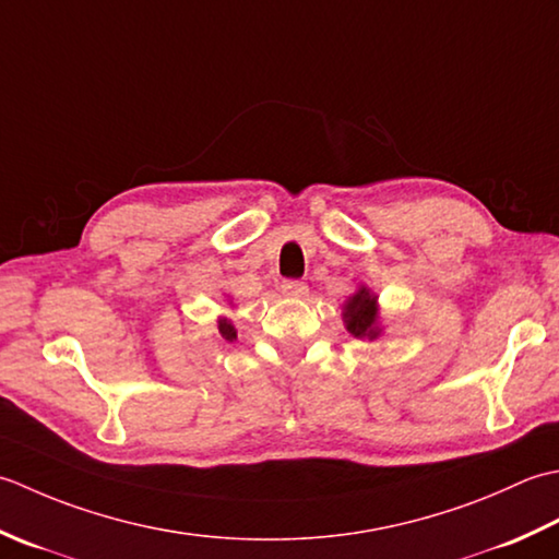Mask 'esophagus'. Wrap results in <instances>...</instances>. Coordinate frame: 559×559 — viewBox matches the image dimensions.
Segmentation results:
<instances>
[{"instance_id":"34e87169","label":"esophagus","mask_w":559,"mask_h":559,"mask_svg":"<svg viewBox=\"0 0 559 559\" xmlns=\"http://www.w3.org/2000/svg\"><path fill=\"white\" fill-rule=\"evenodd\" d=\"M282 292L287 296H294V299H304V296L309 294V287H306V282H301V280H284Z\"/></svg>"}]
</instances>
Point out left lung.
<instances>
[{"label":"left lung","mask_w":559,"mask_h":559,"mask_svg":"<svg viewBox=\"0 0 559 559\" xmlns=\"http://www.w3.org/2000/svg\"><path fill=\"white\" fill-rule=\"evenodd\" d=\"M347 330L355 337H376L379 328H376V296L369 289H359L345 306Z\"/></svg>","instance_id":"left-lung-1"}]
</instances>
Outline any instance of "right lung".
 <instances>
[{"label":"right lung","instance_id":"add662e5","mask_svg":"<svg viewBox=\"0 0 559 559\" xmlns=\"http://www.w3.org/2000/svg\"><path fill=\"white\" fill-rule=\"evenodd\" d=\"M219 333L226 337V340H236V328L226 321V318H222L219 321Z\"/></svg>","mask_w":559,"mask_h":559}]
</instances>
